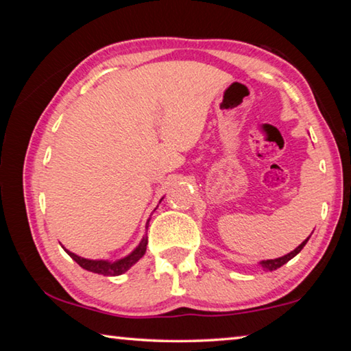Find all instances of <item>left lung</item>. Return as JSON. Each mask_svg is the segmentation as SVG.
<instances>
[{"instance_id": "obj_1", "label": "left lung", "mask_w": 351, "mask_h": 351, "mask_svg": "<svg viewBox=\"0 0 351 351\" xmlns=\"http://www.w3.org/2000/svg\"><path fill=\"white\" fill-rule=\"evenodd\" d=\"M311 237V235H310ZM310 237H308V239L305 240V241H302L299 246H297L294 251H291L289 254H287V255H283V257H278V258H274V260H263V261H260V266L261 268H263L265 271H276V269H278L280 268V266H283L285 263H288V261L293 258V257H295L297 254H299L302 249H304V246L306 245V241L310 240Z\"/></svg>"}]
</instances>
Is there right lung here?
Segmentation results:
<instances>
[{
	"mask_svg": "<svg viewBox=\"0 0 351 351\" xmlns=\"http://www.w3.org/2000/svg\"><path fill=\"white\" fill-rule=\"evenodd\" d=\"M148 224V221H147ZM148 228V226H147ZM147 243L148 239L144 237V239L141 240L139 246L134 249L132 254H128L127 257H123L121 260H116V261H108V260H88V258H83L79 257V255H75L74 252L68 251V249H64V251L68 252V255L71 258H73L75 263H79L83 269L94 272V274H102V276H121L123 272H127L132 266L138 261L139 258L144 257V254L147 251Z\"/></svg>",
	"mask_w": 351,
	"mask_h": 351,
	"instance_id": "1",
	"label": "right lung"
}]
</instances>
